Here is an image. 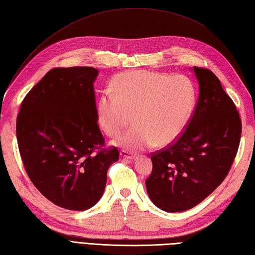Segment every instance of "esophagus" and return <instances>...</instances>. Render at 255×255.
<instances>
[{
    "mask_svg": "<svg viewBox=\"0 0 255 255\" xmlns=\"http://www.w3.org/2000/svg\"><path fill=\"white\" fill-rule=\"evenodd\" d=\"M121 157L126 158V159H134V155L128 151H124L123 149V151L121 152Z\"/></svg>",
    "mask_w": 255,
    "mask_h": 255,
    "instance_id": "esophagus-1",
    "label": "esophagus"
}]
</instances>
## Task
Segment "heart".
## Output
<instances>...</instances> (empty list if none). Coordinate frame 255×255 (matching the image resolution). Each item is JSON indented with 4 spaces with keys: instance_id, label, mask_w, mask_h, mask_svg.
Wrapping results in <instances>:
<instances>
[{
    "instance_id": "b5f03b06",
    "label": "heart",
    "mask_w": 255,
    "mask_h": 255,
    "mask_svg": "<svg viewBox=\"0 0 255 255\" xmlns=\"http://www.w3.org/2000/svg\"><path fill=\"white\" fill-rule=\"evenodd\" d=\"M112 94H104L98 104L100 126L114 138L132 123L133 116L135 126L117 139V144L129 149L168 146L178 141L196 101L195 87L187 77L152 71L117 75Z\"/></svg>"
}]
</instances>
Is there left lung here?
I'll return each mask as SVG.
<instances>
[{"label":"left lung","mask_w":255,"mask_h":255,"mask_svg":"<svg viewBox=\"0 0 255 255\" xmlns=\"http://www.w3.org/2000/svg\"><path fill=\"white\" fill-rule=\"evenodd\" d=\"M199 97L181 138L151 154L145 181L155 206L167 212L186 211L208 197L230 172L238 152L241 119L212 71L194 67Z\"/></svg>","instance_id":"1"}]
</instances>
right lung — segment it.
<instances>
[{"label": "right lung", "instance_id": "right-lung-1", "mask_svg": "<svg viewBox=\"0 0 255 255\" xmlns=\"http://www.w3.org/2000/svg\"><path fill=\"white\" fill-rule=\"evenodd\" d=\"M90 67L48 71L21 102L16 134L23 167L49 201L83 211L103 194L108 169L119 160L115 146L106 147L98 125Z\"/></svg>", "mask_w": 255, "mask_h": 255}]
</instances>
